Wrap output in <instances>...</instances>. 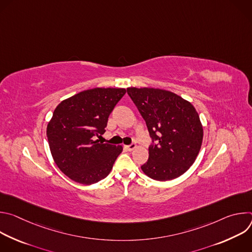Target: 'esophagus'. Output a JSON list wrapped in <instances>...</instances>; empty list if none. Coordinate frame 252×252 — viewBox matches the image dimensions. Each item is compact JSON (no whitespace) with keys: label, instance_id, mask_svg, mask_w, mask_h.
Instances as JSON below:
<instances>
[{"label":"esophagus","instance_id":"esophagus-1","mask_svg":"<svg viewBox=\"0 0 252 252\" xmlns=\"http://www.w3.org/2000/svg\"><path fill=\"white\" fill-rule=\"evenodd\" d=\"M126 150H127V151L131 152V151H133V150L136 148V145H135V143H131V145H129V146H126Z\"/></svg>","mask_w":252,"mask_h":252}]
</instances>
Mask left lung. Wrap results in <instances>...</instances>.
<instances>
[{
	"mask_svg": "<svg viewBox=\"0 0 252 252\" xmlns=\"http://www.w3.org/2000/svg\"><path fill=\"white\" fill-rule=\"evenodd\" d=\"M128 95L146 121L157 145L149 148V160L141 165L149 177L171 181L195 161L203 128L194 106L176 94L154 88H127Z\"/></svg>",
	"mask_w": 252,
	"mask_h": 252,
	"instance_id": "1",
	"label": "left lung"
}]
</instances>
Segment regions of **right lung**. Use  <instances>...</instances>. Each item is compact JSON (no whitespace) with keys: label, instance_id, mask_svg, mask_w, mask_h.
<instances>
[{"label":"right lung","instance_id":"right-lung-1","mask_svg":"<svg viewBox=\"0 0 252 252\" xmlns=\"http://www.w3.org/2000/svg\"><path fill=\"white\" fill-rule=\"evenodd\" d=\"M126 89L94 88L81 92L58 104L47 126L52 157L67 177L93 185L109 175L123 152L122 146L98 142L109 116Z\"/></svg>","mask_w":252,"mask_h":252}]
</instances>
